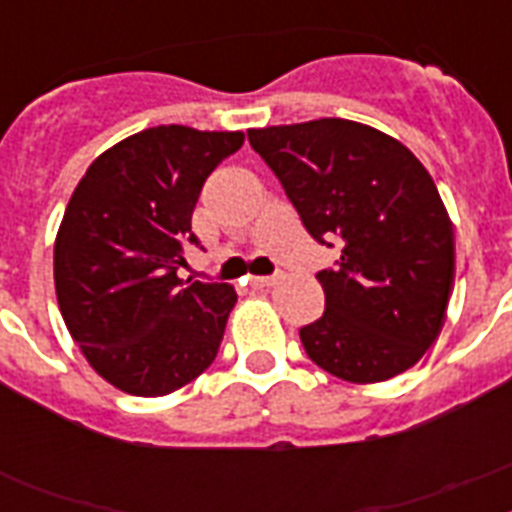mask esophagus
<instances>
[{"label":"esophagus","instance_id":"34e87169","mask_svg":"<svg viewBox=\"0 0 512 512\" xmlns=\"http://www.w3.org/2000/svg\"><path fill=\"white\" fill-rule=\"evenodd\" d=\"M279 281V276H249V284L255 289H263V287H273Z\"/></svg>","mask_w":512,"mask_h":512}]
</instances>
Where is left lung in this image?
<instances>
[{"label": "left lung", "mask_w": 512, "mask_h": 512, "mask_svg": "<svg viewBox=\"0 0 512 512\" xmlns=\"http://www.w3.org/2000/svg\"><path fill=\"white\" fill-rule=\"evenodd\" d=\"M305 231L340 249L316 273L324 316L300 329L313 364L348 382L406 372L454 289V228L433 177L398 140L348 119L247 132Z\"/></svg>", "instance_id": "1"}]
</instances>
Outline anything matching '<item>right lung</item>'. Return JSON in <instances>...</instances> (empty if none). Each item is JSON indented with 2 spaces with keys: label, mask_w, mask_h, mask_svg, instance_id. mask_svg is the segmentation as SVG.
<instances>
[{
  "label": "right lung",
  "mask_w": 512,
  "mask_h": 512,
  "mask_svg": "<svg viewBox=\"0 0 512 512\" xmlns=\"http://www.w3.org/2000/svg\"><path fill=\"white\" fill-rule=\"evenodd\" d=\"M241 132L151 127L116 143L76 185L55 239V292L95 372L132 396H167L215 361L236 292L180 279L201 185Z\"/></svg>",
  "instance_id": "obj_1"
}]
</instances>
